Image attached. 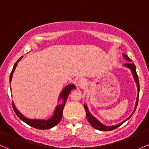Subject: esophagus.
Wrapping results in <instances>:
<instances>
[{
  "label": "esophagus",
  "mask_w": 149,
  "mask_h": 149,
  "mask_svg": "<svg viewBox=\"0 0 149 149\" xmlns=\"http://www.w3.org/2000/svg\"><path fill=\"white\" fill-rule=\"evenodd\" d=\"M87 84V81H86V79H80L78 81V85L80 86V87H83L84 86L85 84Z\"/></svg>",
  "instance_id": "1"
}]
</instances>
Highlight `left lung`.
<instances>
[{
	"instance_id": "left-lung-1",
	"label": "left lung",
	"mask_w": 149,
	"mask_h": 149,
	"mask_svg": "<svg viewBox=\"0 0 149 149\" xmlns=\"http://www.w3.org/2000/svg\"><path fill=\"white\" fill-rule=\"evenodd\" d=\"M123 57H124L125 59H126V60L131 61V59H130V58H129V56H126V54H123ZM124 65L126 67H127V68H130L132 71L133 76H134V80H135L136 83H137V88H138V92H139V91H140V84H139L138 76H137V72H136V67H135V65H134V63H132V62H128V63H126ZM138 100H139V95H138V97H137V103H136V104H137H137H138ZM84 109H85L86 116H87V120H88L89 123H90V124H91V126H93V127L95 128V129H98V130H100V131H111V130H113V129H116V128L119 127V126H120V125L123 124V123H124V122L126 121V120H129V119L130 118H131L132 115L131 116L129 117V118H127L126 120H124V121L122 122L121 123H119V124L116 125V126H104V125H103L102 123H100V122L98 121V120H97L96 118H94V117L93 116V115H92L90 113V112H89L88 109H87V107L86 106V105H84Z\"/></svg>"
}]
</instances>
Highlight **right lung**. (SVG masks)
<instances>
[{"label": "right lung", "mask_w": 149, "mask_h": 149, "mask_svg": "<svg viewBox=\"0 0 149 149\" xmlns=\"http://www.w3.org/2000/svg\"><path fill=\"white\" fill-rule=\"evenodd\" d=\"M22 56L20 58V59H18L16 63H15V65H14L13 69H12V72H11L10 77H9V81H10V82L11 81H12V74H13L14 70H15L17 65V62H19V60H20ZM75 88H76V87H75L73 84H70V85H68V87H66L63 90H62V93H61L60 96H59V98H62V99H63V104L57 106V107L56 108L55 111H54V115L51 117V118L48 119V120H36V119H29L27 118H26V117L23 116V115L16 109V107H15V104H14L13 102H12V107H13L14 111H15L16 115L18 116V118H19L20 120H23V122L27 123L28 125H29V126H32V127L34 128H36V129H51V128L56 126V125L60 122L61 119H62V118L63 109H64V107H65V102H66L67 98H68V95H69V94H70V90Z\"/></svg>", "instance_id": "1"}]
</instances>
